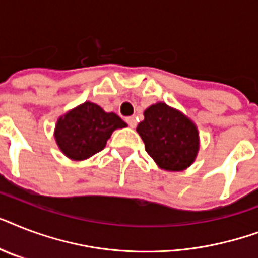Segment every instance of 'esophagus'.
Wrapping results in <instances>:
<instances>
[{"instance_id":"esophagus-1","label":"esophagus","mask_w":258,"mask_h":258,"mask_svg":"<svg viewBox=\"0 0 258 258\" xmlns=\"http://www.w3.org/2000/svg\"><path fill=\"white\" fill-rule=\"evenodd\" d=\"M125 121L128 123V125L131 127V128H135V125H137V119H135V116H130L125 119Z\"/></svg>"}]
</instances>
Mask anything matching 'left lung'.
Instances as JSON below:
<instances>
[{"mask_svg": "<svg viewBox=\"0 0 258 258\" xmlns=\"http://www.w3.org/2000/svg\"><path fill=\"white\" fill-rule=\"evenodd\" d=\"M143 115L145 119L137 131L158 167L166 171H183L190 167L200 151L196 123L163 101L150 105Z\"/></svg>", "mask_w": 258, "mask_h": 258, "instance_id": "1", "label": "left lung"}]
</instances>
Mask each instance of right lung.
Returning a JSON list of instances; mask_svg holds the SVG:
<instances>
[{
	"instance_id": "right-lung-1",
	"label": "right lung",
	"mask_w": 258,
	"mask_h": 258,
	"mask_svg": "<svg viewBox=\"0 0 258 258\" xmlns=\"http://www.w3.org/2000/svg\"><path fill=\"white\" fill-rule=\"evenodd\" d=\"M127 127L113 112H105L92 101L70 109L57 119L54 141L58 149L72 161H84L101 151L112 133Z\"/></svg>"
}]
</instances>
